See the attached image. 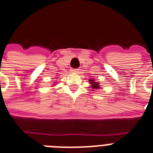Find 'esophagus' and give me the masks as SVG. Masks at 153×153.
I'll return each mask as SVG.
<instances>
[{
    "instance_id": "esophagus-1",
    "label": "esophagus",
    "mask_w": 153,
    "mask_h": 153,
    "mask_svg": "<svg viewBox=\"0 0 153 153\" xmlns=\"http://www.w3.org/2000/svg\"><path fill=\"white\" fill-rule=\"evenodd\" d=\"M79 71V69H72L71 70V72L73 73H78Z\"/></svg>"
}]
</instances>
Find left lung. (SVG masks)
I'll list each match as a JSON object with an SVG mask.
<instances>
[{"label":"left lung","instance_id":"left-lung-1","mask_svg":"<svg viewBox=\"0 0 153 153\" xmlns=\"http://www.w3.org/2000/svg\"><path fill=\"white\" fill-rule=\"evenodd\" d=\"M90 82H91V84L92 85V87L91 88L92 89H98L99 88V85H98V82H94V80H90Z\"/></svg>","mask_w":153,"mask_h":153}]
</instances>
